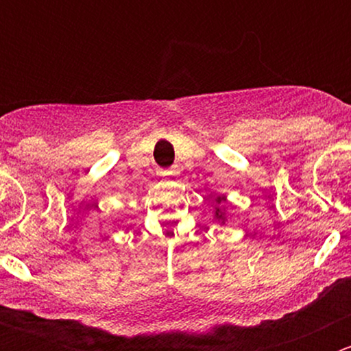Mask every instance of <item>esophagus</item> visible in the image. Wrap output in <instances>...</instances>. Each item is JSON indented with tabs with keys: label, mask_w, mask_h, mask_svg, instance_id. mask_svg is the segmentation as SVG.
<instances>
[{
	"label": "esophagus",
	"mask_w": 351,
	"mask_h": 351,
	"mask_svg": "<svg viewBox=\"0 0 351 351\" xmlns=\"http://www.w3.org/2000/svg\"><path fill=\"white\" fill-rule=\"evenodd\" d=\"M161 175H162V176H173V175H175V169H173V168H169V169H162Z\"/></svg>",
	"instance_id": "1"
}]
</instances>
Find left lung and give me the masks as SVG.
Returning <instances> with one entry per match:
<instances>
[{"instance_id": "obj_1", "label": "left lung", "mask_w": 351, "mask_h": 351, "mask_svg": "<svg viewBox=\"0 0 351 351\" xmlns=\"http://www.w3.org/2000/svg\"><path fill=\"white\" fill-rule=\"evenodd\" d=\"M214 202L217 204V207H215V210H214V219L215 221L221 222V226L226 224V212H224V208H222V205L226 204V197L224 195L214 197Z\"/></svg>"}]
</instances>
